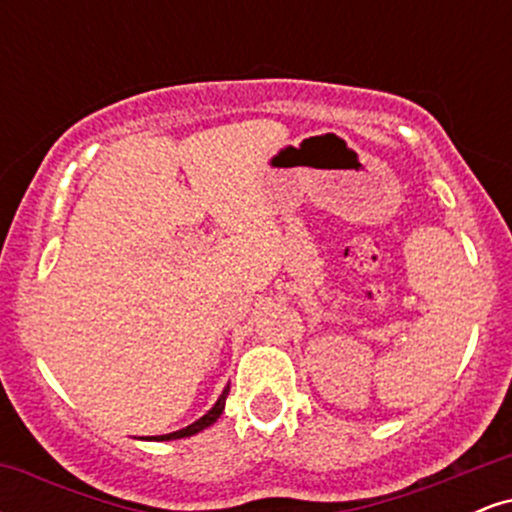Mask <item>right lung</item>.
Here are the masks:
<instances>
[{
    "label": "right lung",
    "instance_id": "right-lung-1",
    "mask_svg": "<svg viewBox=\"0 0 512 512\" xmlns=\"http://www.w3.org/2000/svg\"><path fill=\"white\" fill-rule=\"evenodd\" d=\"M228 390H231V385H228L226 390H223V395L219 397V402H216L214 407H211V409L207 411V414L202 416V419L195 421V424H190V426H187V428H180V431H175V433H168V436H151L149 440H175V438H187V436H195V433L204 431V428L214 424V421L219 419V416L223 414V407H226V395H228Z\"/></svg>",
    "mask_w": 512,
    "mask_h": 512
}]
</instances>
